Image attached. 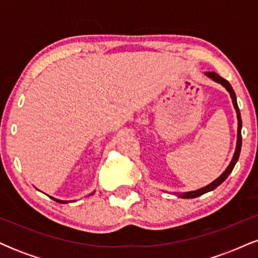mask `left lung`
<instances>
[{
  "label": "left lung",
  "instance_id": "8db88e82",
  "mask_svg": "<svg viewBox=\"0 0 258 258\" xmlns=\"http://www.w3.org/2000/svg\"><path fill=\"white\" fill-rule=\"evenodd\" d=\"M205 75L207 78H210L211 80H214L215 82H218V84H221L223 86L226 90L229 92L230 94V98H232V102H233V105H234V109H235L236 111V117H238V139H236V148H235V152H234V155H233V159L232 161H230V164L228 165V167L226 168V171H224L223 173L221 174L218 178H216L214 182H211L210 184H207L205 186H203V188L200 189H197V190H193V191H186V193H182V194H178L180 198H183V199H193V198H197V197H200V195L207 193V191H211L214 190V189L217 188L218 185L222 184V183L226 180V178L228 176H229L230 172L233 171L234 166H235L236 161H238L239 159V155H240V150H241V116H240V110H239V106H238V103H236V96H235V92H234L233 87L230 86L229 82L227 81V80H224L223 78H221L220 75H217L216 73H206Z\"/></svg>",
  "mask_w": 258,
  "mask_h": 258
}]
</instances>
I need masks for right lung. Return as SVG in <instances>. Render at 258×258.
Here are the masks:
<instances>
[{
	"mask_svg": "<svg viewBox=\"0 0 258 258\" xmlns=\"http://www.w3.org/2000/svg\"><path fill=\"white\" fill-rule=\"evenodd\" d=\"M93 193H94V191H93ZM93 193H92V194H93ZM92 194H90V195H92ZM51 199H53V200H54V201H57V203H60V204H67V203H69V201H65V200H59V199H55V198H52V197H51Z\"/></svg>",
	"mask_w": 258,
	"mask_h": 258,
	"instance_id": "1",
	"label": "right lung"
}]
</instances>
